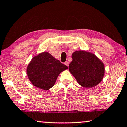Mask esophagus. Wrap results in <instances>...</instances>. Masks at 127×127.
<instances>
[{"instance_id": "esophagus-1", "label": "esophagus", "mask_w": 127, "mask_h": 127, "mask_svg": "<svg viewBox=\"0 0 127 127\" xmlns=\"http://www.w3.org/2000/svg\"><path fill=\"white\" fill-rule=\"evenodd\" d=\"M64 64L66 65L67 66H68V65H69V62H67V61H66V62L64 63Z\"/></svg>"}]
</instances>
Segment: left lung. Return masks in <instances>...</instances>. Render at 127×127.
<instances>
[{
    "mask_svg": "<svg viewBox=\"0 0 127 127\" xmlns=\"http://www.w3.org/2000/svg\"><path fill=\"white\" fill-rule=\"evenodd\" d=\"M72 58L69 71L80 85L90 88L102 81L105 71L104 65L96 56L85 51H78L73 53Z\"/></svg>",
    "mask_w": 127,
    "mask_h": 127,
    "instance_id": "obj_1",
    "label": "left lung"
}]
</instances>
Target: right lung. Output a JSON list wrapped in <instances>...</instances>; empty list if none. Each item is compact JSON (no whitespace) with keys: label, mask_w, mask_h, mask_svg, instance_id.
Returning <instances> with one entry per match:
<instances>
[{"label":"right lung","mask_w":127,"mask_h":127,"mask_svg":"<svg viewBox=\"0 0 127 127\" xmlns=\"http://www.w3.org/2000/svg\"><path fill=\"white\" fill-rule=\"evenodd\" d=\"M67 68L49 53L43 52L33 57L27 68V74L34 86L47 90L55 84L59 74Z\"/></svg>","instance_id":"1"}]
</instances>
